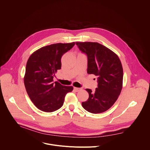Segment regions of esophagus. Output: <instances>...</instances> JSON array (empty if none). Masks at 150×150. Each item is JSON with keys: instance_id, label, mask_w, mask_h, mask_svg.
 Masks as SVG:
<instances>
[{"instance_id": "34e87169", "label": "esophagus", "mask_w": 150, "mask_h": 150, "mask_svg": "<svg viewBox=\"0 0 150 150\" xmlns=\"http://www.w3.org/2000/svg\"><path fill=\"white\" fill-rule=\"evenodd\" d=\"M81 90V88H76V87H74V90L75 91V92H78L79 91H80Z\"/></svg>"}]
</instances>
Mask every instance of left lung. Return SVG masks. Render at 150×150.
Instances as JSON below:
<instances>
[{"instance_id": "left-lung-1", "label": "left lung", "mask_w": 150, "mask_h": 150, "mask_svg": "<svg viewBox=\"0 0 150 150\" xmlns=\"http://www.w3.org/2000/svg\"><path fill=\"white\" fill-rule=\"evenodd\" d=\"M79 50L87 56V73L98 77L94 91L86 89L89 98L82 103L85 110L100 113L109 109L117 100L123 83V68L116 54L96 42H76Z\"/></svg>"}]
</instances>
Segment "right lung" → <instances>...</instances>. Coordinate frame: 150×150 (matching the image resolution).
Returning <instances> with one entry per match:
<instances>
[{"mask_svg": "<svg viewBox=\"0 0 150 150\" xmlns=\"http://www.w3.org/2000/svg\"><path fill=\"white\" fill-rule=\"evenodd\" d=\"M75 42L56 43L42 47L29 57L24 78L27 93L37 108L45 112H52L63 105L66 94L72 86H64L53 77L61 69L62 56L71 50Z\"/></svg>", "mask_w": 150, "mask_h": 150, "instance_id": "add662e5", "label": "right lung"}]
</instances>
